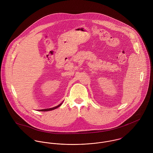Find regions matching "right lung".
<instances>
[{"label": "right lung", "instance_id": "right-lung-1", "mask_svg": "<svg viewBox=\"0 0 153 153\" xmlns=\"http://www.w3.org/2000/svg\"><path fill=\"white\" fill-rule=\"evenodd\" d=\"M62 102L61 104H60L59 105H57V106H56V107H53V108H47V109H39V111H51V110H53V109H56V108H58L59 107H60V106L62 105Z\"/></svg>", "mask_w": 153, "mask_h": 153}]
</instances>
